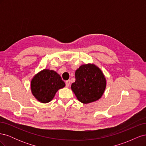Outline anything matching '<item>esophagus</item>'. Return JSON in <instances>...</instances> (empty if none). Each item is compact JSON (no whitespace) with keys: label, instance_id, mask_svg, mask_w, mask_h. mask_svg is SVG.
Returning <instances> with one entry per match:
<instances>
[{"label":"esophagus","instance_id":"esophagus-1","mask_svg":"<svg viewBox=\"0 0 146 146\" xmlns=\"http://www.w3.org/2000/svg\"><path fill=\"white\" fill-rule=\"evenodd\" d=\"M65 83H66V87H69V85H70V80H66L65 82Z\"/></svg>","mask_w":146,"mask_h":146}]
</instances>
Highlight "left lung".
I'll return each mask as SVG.
<instances>
[{
	"mask_svg": "<svg viewBox=\"0 0 146 146\" xmlns=\"http://www.w3.org/2000/svg\"><path fill=\"white\" fill-rule=\"evenodd\" d=\"M106 88V79L102 70L93 64H83L76 71V82L71 89L83 104L99 100Z\"/></svg>",
	"mask_w": 146,
	"mask_h": 146,
	"instance_id": "obj_1",
	"label": "left lung"
}]
</instances>
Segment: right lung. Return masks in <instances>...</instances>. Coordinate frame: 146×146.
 I'll use <instances>...</instances> for the list:
<instances>
[{"label": "right lung", "instance_id": "right-lung-1", "mask_svg": "<svg viewBox=\"0 0 146 146\" xmlns=\"http://www.w3.org/2000/svg\"><path fill=\"white\" fill-rule=\"evenodd\" d=\"M65 86L59 74L54 70L44 69L35 75L31 81L33 95L41 103L51 101L58 90Z\"/></svg>", "mask_w": 146, "mask_h": 146}]
</instances>
